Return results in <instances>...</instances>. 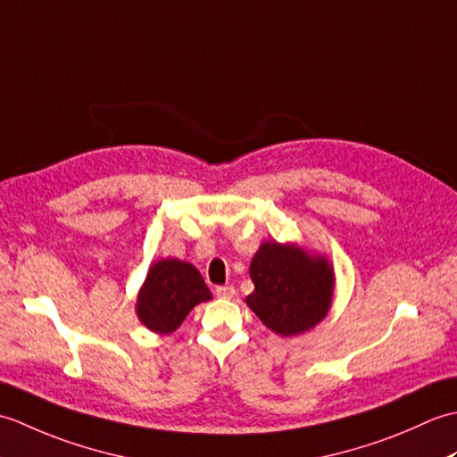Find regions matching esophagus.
<instances>
[{"mask_svg":"<svg viewBox=\"0 0 457 457\" xmlns=\"http://www.w3.org/2000/svg\"><path fill=\"white\" fill-rule=\"evenodd\" d=\"M216 296H218V298H234V296H236V288L231 287V285L216 287Z\"/></svg>","mask_w":457,"mask_h":457,"instance_id":"34e87169","label":"esophagus"}]
</instances>
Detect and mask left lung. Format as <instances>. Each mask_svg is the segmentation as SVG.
<instances>
[{
  "label": "left lung",
  "instance_id": "obj_1",
  "mask_svg": "<svg viewBox=\"0 0 457 457\" xmlns=\"http://www.w3.org/2000/svg\"><path fill=\"white\" fill-rule=\"evenodd\" d=\"M255 290L245 303L269 329L296 336L314 328L332 304L334 273L322 257L267 241L249 267Z\"/></svg>",
  "mask_w": 457,
  "mask_h": 457
}]
</instances>
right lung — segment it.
I'll return each instance as SVG.
<instances>
[{
  "label": "right lung",
  "mask_w": 457,
  "mask_h": 457,
  "mask_svg": "<svg viewBox=\"0 0 457 457\" xmlns=\"http://www.w3.org/2000/svg\"><path fill=\"white\" fill-rule=\"evenodd\" d=\"M210 298L212 293L196 267L179 259H162L149 269L137 298V314L153 332L170 334L194 306Z\"/></svg>",
  "instance_id": "obj_1"
}]
</instances>
